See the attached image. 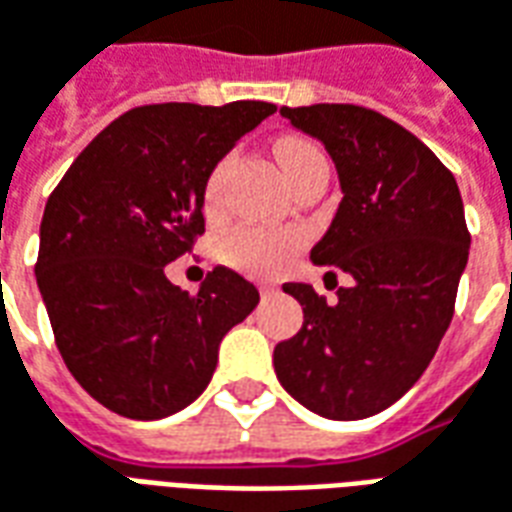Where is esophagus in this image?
<instances>
[{
	"label": "esophagus",
	"mask_w": 512,
	"mask_h": 512,
	"mask_svg": "<svg viewBox=\"0 0 512 512\" xmlns=\"http://www.w3.org/2000/svg\"><path fill=\"white\" fill-rule=\"evenodd\" d=\"M259 295H262V297L275 295V286L273 284H259Z\"/></svg>",
	"instance_id": "obj_1"
}]
</instances>
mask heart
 <instances>
[{
  "label": "heart",
  "instance_id": "obj_1",
  "mask_svg": "<svg viewBox=\"0 0 512 512\" xmlns=\"http://www.w3.org/2000/svg\"><path fill=\"white\" fill-rule=\"evenodd\" d=\"M281 170H284L286 181H292L306 170L311 162H320V148L311 146L306 140H284L275 148ZM223 173H226V162L215 165L209 173L204 190V201L209 209H215L220 201V184H223ZM303 245V234L297 228H237L234 234L223 239V259L237 270H245L250 275H273L284 270L289 259L295 256L297 248Z\"/></svg>",
  "mask_w": 512,
  "mask_h": 512
}]
</instances>
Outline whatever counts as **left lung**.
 Returning <instances> with one entry per match:
<instances>
[{"label": "left lung", "instance_id": "left-lung-1", "mask_svg": "<svg viewBox=\"0 0 512 512\" xmlns=\"http://www.w3.org/2000/svg\"><path fill=\"white\" fill-rule=\"evenodd\" d=\"M322 140L339 170L342 204L311 259L353 275L328 306L308 284L303 328L275 347V375L325 419H366L400 400L447 333L469 228L455 176L422 140L358 104L281 107Z\"/></svg>", "mask_w": 512, "mask_h": 512}]
</instances>
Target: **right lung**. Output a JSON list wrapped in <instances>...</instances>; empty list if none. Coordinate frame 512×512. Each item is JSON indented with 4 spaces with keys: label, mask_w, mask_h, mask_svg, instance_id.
Masks as SVG:
<instances>
[{
    "label": "right lung",
    "mask_w": 512,
    "mask_h": 512,
    "mask_svg": "<svg viewBox=\"0 0 512 512\" xmlns=\"http://www.w3.org/2000/svg\"><path fill=\"white\" fill-rule=\"evenodd\" d=\"M267 101L123 112L46 201L35 278L76 383L126 419H162L209 386L217 347L259 303L228 267L181 292L165 264L204 234L209 173L273 115Z\"/></svg>",
    "instance_id": "1"
}]
</instances>
